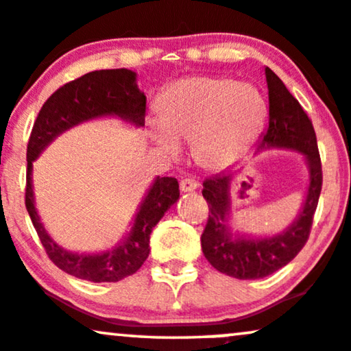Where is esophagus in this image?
I'll list each match as a JSON object with an SVG mask.
<instances>
[{
  "label": "esophagus",
  "mask_w": 351,
  "mask_h": 351,
  "mask_svg": "<svg viewBox=\"0 0 351 351\" xmlns=\"http://www.w3.org/2000/svg\"><path fill=\"white\" fill-rule=\"evenodd\" d=\"M179 185H180V191L182 192H192L199 187V182H197L195 179H192V177H182Z\"/></svg>",
  "instance_id": "34e87169"
}]
</instances>
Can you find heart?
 I'll return each mask as SVG.
<instances>
[{
    "mask_svg": "<svg viewBox=\"0 0 351 351\" xmlns=\"http://www.w3.org/2000/svg\"><path fill=\"white\" fill-rule=\"evenodd\" d=\"M266 113V100L253 85L228 77H189L160 93L159 125L151 134L169 154L191 143L199 166L221 169L256 139Z\"/></svg>",
    "mask_w": 351,
    "mask_h": 351,
    "instance_id": "b5f03b06",
    "label": "heart"
}]
</instances>
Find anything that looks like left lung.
I'll return each instance as SVG.
<instances>
[{
	"label": "left lung",
	"mask_w": 351,
	"mask_h": 351,
	"mask_svg": "<svg viewBox=\"0 0 351 351\" xmlns=\"http://www.w3.org/2000/svg\"><path fill=\"white\" fill-rule=\"evenodd\" d=\"M266 80L269 90V126L259 139L258 149L289 147L304 152L311 167V184L302 212L286 232L261 240H233L228 230L232 172H221L204 180L202 195L208 204V220L200 238L202 251L217 271L237 279L266 278L298 256L308 240L322 191V162L311 118L281 78L267 67Z\"/></svg>",
	"instance_id": "1"
}]
</instances>
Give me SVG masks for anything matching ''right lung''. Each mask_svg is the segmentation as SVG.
Wrapping results in <instances>:
<instances>
[{"label": "right lung", "instance_id": "1", "mask_svg": "<svg viewBox=\"0 0 351 351\" xmlns=\"http://www.w3.org/2000/svg\"><path fill=\"white\" fill-rule=\"evenodd\" d=\"M103 114H118L138 126L144 125L146 97L136 85L134 72L126 69L95 70L67 82L45 100L29 136L24 202L45 253L59 269L85 281L117 282L134 274L149 256L152 228L179 199L177 179L158 177L136 215L126 241L101 254H73L57 246L37 217L31 184L32 160L56 136L85 119Z\"/></svg>", "mask_w": 351, "mask_h": 351}]
</instances>
